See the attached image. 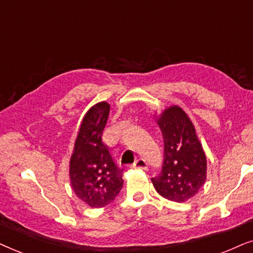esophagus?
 <instances>
[{
	"label": "esophagus",
	"instance_id": "esophagus-1",
	"mask_svg": "<svg viewBox=\"0 0 253 253\" xmlns=\"http://www.w3.org/2000/svg\"><path fill=\"white\" fill-rule=\"evenodd\" d=\"M132 168H134V169L147 170L148 169V163L144 160H142V158H139V160H136V162H134Z\"/></svg>",
	"mask_w": 253,
	"mask_h": 253
}]
</instances>
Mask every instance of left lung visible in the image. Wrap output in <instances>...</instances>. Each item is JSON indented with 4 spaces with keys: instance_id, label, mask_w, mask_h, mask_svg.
Instances as JSON below:
<instances>
[{
    "instance_id": "1",
    "label": "left lung",
    "mask_w": 253,
    "mask_h": 253,
    "mask_svg": "<svg viewBox=\"0 0 253 253\" xmlns=\"http://www.w3.org/2000/svg\"><path fill=\"white\" fill-rule=\"evenodd\" d=\"M164 158L155 190L166 199L183 203L194 197L206 180L207 162L193 124L180 107L171 106L158 118Z\"/></svg>"
}]
</instances>
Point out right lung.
<instances>
[{"label":"right lung","instance_id":"right-lung-1","mask_svg":"<svg viewBox=\"0 0 253 253\" xmlns=\"http://www.w3.org/2000/svg\"><path fill=\"white\" fill-rule=\"evenodd\" d=\"M110 105L96 104L81 124L70 158L69 174L74 192L91 207L112 203L123 188V172L103 142V130L109 119Z\"/></svg>","mask_w":253,"mask_h":253}]
</instances>
